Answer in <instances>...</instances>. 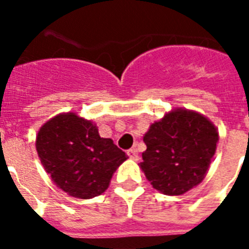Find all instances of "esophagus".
<instances>
[{"mask_svg": "<svg viewBox=\"0 0 249 249\" xmlns=\"http://www.w3.org/2000/svg\"><path fill=\"white\" fill-rule=\"evenodd\" d=\"M128 156L132 160H134V161H137V160L140 159V155H138V152H137L136 148H130V150H128Z\"/></svg>", "mask_w": 249, "mask_h": 249, "instance_id": "obj_1", "label": "esophagus"}]
</instances>
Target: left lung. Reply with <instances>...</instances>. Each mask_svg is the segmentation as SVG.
<instances>
[{
	"label": "left lung",
	"instance_id": "obj_1",
	"mask_svg": "<svg viewBox=\"0 0 249 249\" xmlns=\"http://www.w3.org/2000/svg\"><path fill=\"white\" fill-rule=\"evenodd\" d=\"M218 138L217 128L204 115L174 108L143 136L147 148L141 169L161 194L182 195L204 179Z\"/></svg>",
	"mask_w": 249,
	"mask_h": 249
}]
</instances>
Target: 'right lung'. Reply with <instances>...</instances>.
Returning <instances> with one entry per match:
<instances>
[{"label": "right lung", "mask_w": 249, "mask_h": 249, "mask_svg": "<svg viewBox=\"0 0 249 249\" xmlns=\"http://www.w3.org/2000/svg\"><path fill=\"white\" fill-rule=\"evenodd\" d=\"M36 150L53 182L70 196L91 199L108 189L128 156L97 125L75 112L59 113L40 128Z\"/></svg>", "instance_id": "1"}]
</instances>
